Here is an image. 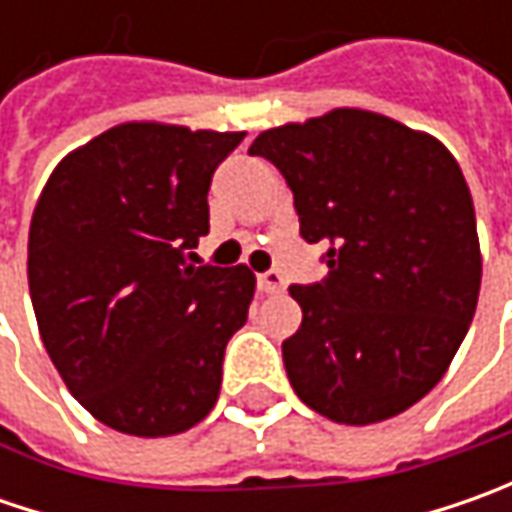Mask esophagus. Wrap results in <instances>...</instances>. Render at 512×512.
Wrapping results in <instances>:
<instances>
[{"label": "esophagus", "instance_id": "esophagus-1", "mask_svg": "<svg viewBox=\"0 0 512 512\" xmlns=\"http://www.w3.org/2000/svg\"><path fill=\"white\" fill-rule=\"evenodd\" d=\"M256 285H259L262 293H282V290H285V279H282V273L267 270V273H259V276H256Z\"/></svg>", "mask_w": 512, "mask_h": 512}]
</instances>
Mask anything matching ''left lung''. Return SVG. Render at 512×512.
I'll return each instance as SVG.
<instances>
[{
    "mask_svg": "<svg viewBox=\"0 0 512 512\" xmlns=\"http://www.w3.org/2000/svg\"><path fill=\"white\" fill-rule=\"evenodd\" d=\"M287 179L302 239L327 276L293 285L302 327L282 342L296 396L339 424H373L424 399L473 322L482 250L453 153L382 113L336 108L256 136Z\"/></svg>",
    "mask_w": 512,
    "mask_h": 512,
    "instance_id": "obj_1",
    "label": "left lung"
}]
</instances>
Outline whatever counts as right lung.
Listing matches in <instances>:
<instances>
[{
    "mask_svg": "<svg viewBox=\"0 0 512 512\" xmlns=\"http://www.w3.org/2000/svg\"><path fill=\"white\" fill-rule=\"evenodd\" d=\"M245 133L125 122L50 173L28 233L39 336L73 399L128 436H176L219 399L245 265H190L213 170Z\"/></svg>",
    "mask_w": 512,
    "mask_h": 512,
    "instance_id": "right-lung-1",
    "label": "right lung"
}]
</instances>
